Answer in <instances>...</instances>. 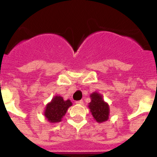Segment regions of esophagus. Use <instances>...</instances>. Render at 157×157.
<instances>
[{
    "instance_id": "1",
    "label": "esophagus",
    "mask_w": 157,
    "mask_h": 157,
    "mask_svg": "<svg viewBox=\"0 0 157 157\" xmlns=\"http://www.w3.org/2000/svg\"><path fill=\"white\" fill-rule=\"evenodd\" d=\"M83 101L82 100H80V101H76V104H78V105H83Z\"/></svg>"
}]
</instances>
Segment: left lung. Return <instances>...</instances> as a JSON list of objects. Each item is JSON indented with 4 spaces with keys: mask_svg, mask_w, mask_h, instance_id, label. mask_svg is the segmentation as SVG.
<instances>
[{
    "mask_svg": "<svg viewBox=\"0 0 157 157\" xmlns=\"http://www.w3.org/2000/svg\"><path fill=\"white\" fill-rule=\"evenodd\" d=\"M91 102L89 108L96 121L98 123L106 121L109 119V107L108 104L103 101V98L98 93L91 94Z\"/></svg>",
    "mask_w": 157,
    "mask_h": 157,
    "instance_id": "left-lung-1",
    "label": "left lung"
}]
</instances>
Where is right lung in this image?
I'll list each match as a JSON object with an SVG mask.
<instances>
[{
  "label": "right lung",
  "mask_w": 157,
  "mask_h": 157,
  "mask_svg": "<svg viewBox=\"0 0 157 157\" xmlns=\"http://www.w3.org/2000/svg\"><path fill=\"white\" fill-rule=\"evenodd\" d=\"M72 103L70 100L63 101L61 97H55L50 103L48 104L45 112V116L51 123L60 122Z\"/></svg>",
  "instance_id": "right-lung-1"
}]
</instances>
